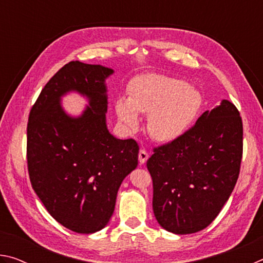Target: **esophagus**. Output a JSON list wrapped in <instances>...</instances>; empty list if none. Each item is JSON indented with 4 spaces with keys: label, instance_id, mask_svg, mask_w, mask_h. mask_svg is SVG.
Returning a JSON list of instances; mask_svg holds the SVG:
<instances>
[{
    "label": "esophagus",
    "instance_id": "1",
    "mask_svg": "<svg viewBox=\"0 0 263 263\" xmlns=\"http://www.w3.org/2000/svg\"><path fill=\"white\" fill-rule=\"evenodd\" d=\"M138 159H139V162H140L141 164H144L146 161H147V159H148V153L146 152L145 149H140L139 155H138Z\"/></svg>",
    "mask_w": 263,
    "mask_h": 263
}]
</instances>
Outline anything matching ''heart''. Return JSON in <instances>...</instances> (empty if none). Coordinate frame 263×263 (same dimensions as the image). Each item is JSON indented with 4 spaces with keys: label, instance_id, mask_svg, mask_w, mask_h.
Segmentation results:
<instances>
[{
    "label": "heart",
    "instance_id": "heart-1",
    "mask_svg": "<svg viewBox=\"0 0 263 263\" xmlns=\"http://www.w3.org/2000/svg\"><path fill=\"white\" fill-rule=\"evenodd\" d=\"M203 108V96L183 80L160 74L138 78L128 88V100L116 101L119 122L128 132L140 126L138 114L148 115V132L154 140L172 142L194 125Z\"/></svg>",
    "mask_w": 263,
    "mask_h": 263
}]
</instances>
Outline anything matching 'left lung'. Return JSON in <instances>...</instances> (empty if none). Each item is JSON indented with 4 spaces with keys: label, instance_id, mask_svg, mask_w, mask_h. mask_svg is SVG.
Returning a JSON list of instances; mask_svg holds the SVG:
<instances>
[{
    "label": "left lung",
    "instance_id": "left-lung-1",
    "mask_svg": "<svg viewBox=\"0 0 263 263\" xmlns=\"http://www.w3.org/2000/svg\"><path fill=\"white\" fill-rule=\"evenodd\" d=\"M241 158V117L228 100L205 111L179 139L154 148L147 169L160 226L190 234L210 225L232 194Z\"/></svg>",
    "mask_w": 263,
    "mask_h": 263
}]
</instances>
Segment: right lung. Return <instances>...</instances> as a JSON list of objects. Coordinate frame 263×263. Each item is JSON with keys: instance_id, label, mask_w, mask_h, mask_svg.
Instances as JSON below:
<instances>
[{"instance_id": "right-lung-1", "label": "right lung", "mask_w": 263, "mask_h": 263, "mask_svg": "<svg viewBox=\"0 0 263 263\" xmlns=\"http://www.w3.org/2000/svg\"><path fill=\"white\" fill-rule=\"evenodd\" d=\"M114 69L70 61L53 75L30 111L28 168L34 193L48 213L77 233L108 225L123 180L138 166L139 146L108 130V88ZM78 92L88 100L80 116L61 99Z\"/></svg>"}]
</instances>
